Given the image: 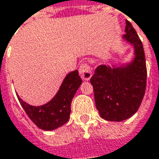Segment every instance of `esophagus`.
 Wrapping results in <instances>:
<instances>
[{
    "label": "esophagus",
    "instance_id": "34e87169",
    "mask_svg": "<svg viewBox=\"0 0 159 159\" xmlns=\"http://www.w3.org/2000/svg\"><path fill=\"white\" fill-rule=\"evenodd\" d=\"M79 73L82 80H89L91 76H92V71L90 69V66L89 63H81L79 68Z\"/></svg>",
    "mask_w": 159,
    "mask_h": 159
}]
</instances>
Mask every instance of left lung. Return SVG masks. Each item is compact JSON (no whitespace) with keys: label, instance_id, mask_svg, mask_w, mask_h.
I'll list each match as a JSON object with an SVG mask.
<instances>
[{"label":"left lung","instance_id":"8db88e82","mask_svg":"<svg viewBox=\"0 0 159 159\" xmlns=\"http://www.w3.org/2000/svg\"><path fill=\"white\" fill-rule=\"evenodd\" d=\"M123 38L135 47L136 57L126 67L98 66L90 79L97 109L108 121L130 118L140 107L147 86V65L142 42L136 30L126 20Z\"/></svg>","mask_w":159,"mask_h":159}]
</instances>
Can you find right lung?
<instances>
[{
  "label": "right lung",
  "instance_id": "add662e5",
  "mask_svg": "<svg viewBox=\"0 0 159 159\" xmlns=\"http://www.w3.org/2000/svg\"><path fill=\"white\" fill-rule=\"evenodd\" d=\"M81 82L78 70L69 73L63 80L57 95L49 103L40 107L29 105L19 96L18 98L29 118L38 128L43 130H53L69 121L71 101Z\"/></svg>",
  "mask_w": 159,
  "mask_h": 159
}]
</instances>
